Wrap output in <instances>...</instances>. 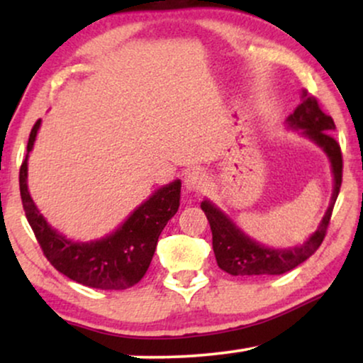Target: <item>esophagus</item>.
<instances>
[{"label":"esophagus","mask_w":363,"mask_h":363,"mask_svg":"<svg viewBox=\"0 0 363 363\" xmlns=\"http://www.w3.org/2000/svg\"><path fill=\"white\" fill-rule=\"evenodd\" d=\"M206 186H208V178L201 170H191L186 173V177H185L186 191L198 195V193L205 191Z\"/></svg>","instance_id":"1"}]
</instances>
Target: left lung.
I'll use <instances>...</instances> for the list:
<instances>
[{
  "instance_id": "obj_1",
  "label": "left lung",
  "mask_w": 363,
  "mask_h": 363,
  "mask_svg": "<svg viewBox=\"0 0 363 363\" xmlns=\"http://www.w3.org/2000/svg\"><path fill=\"white\" fill-rule=\"evenodd\" d=\"M287 123L292 128H301L306 137L314 140L329 157L332 173H334V193L327 213L322 218L319 228L304 245L291 250H271L261 246L259 242L247 238L225 213L208 200L201 201V210L205 211L213 235V251L218 266L231 276H277L294 269L302 264L319 250L324 241L327 226L330 223L332 210L339 196L342 185V152L340 145L332 137L335 123L330 116L322 112L314 96L302 92V104L287 117Z\"/></svg>"
}]
</instances>
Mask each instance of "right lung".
I'll return each instance as SVG.
<instances>
[{
	"label": "right lung",
	"instance_id": "add662e5",
	"mask_svg": "<svg viewBox=\"0 0 363 363\" xmlns=\"http://www.w3.org/2000/svg\"><path fill=\"white\" fill-rule=\"evenodd\" d=\"M39 125L41 118L29 133L28 153L33 150ZM26 178L28 155L19 168V191L43 255L69 279L94 289L121 291L135 286L150 266L158 236L180 206L182 182L175 180L153 193L112 235L91 242H76L48 225L29 195Z\"/></svg>",
	"mask_w": 363,
	"mask_h": 363
}]
</instances>
